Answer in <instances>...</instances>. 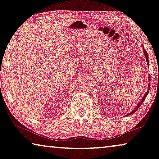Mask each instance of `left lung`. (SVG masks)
<instances>
[{"mask_svg":"<svg viewBox=\"0 0 159 159\" xmlns=\"http://www.w3.org/2000/svg\"><path fill=\"white\" fill-rule=\"evenodd\" d=\"M142 47H143V46H142ZM143 54H144V57H145L146 61H147V63H148V64H149V59H148V53L147 52V50H146V49H144V47L143 48ZM148 81H150L151 79H150V76H149V75H148ZM149 90H150V83H148V89H147V91H146L145 94L143 95V96L142 97V100H141V101L138 103V105H137V106L135 107L134 109L130 113H129V114H128L127 115H131V114H132V113H134V112H137V110L139 109V107L141 106V105H142V103H143V102L144 101V100H145L146 97H147V95L148 94V92H149Z\"/></svg>","mask_w":159,"mask_h":159,"instance_id":"left-lung-1","label":"left lung"}]
</instances>
